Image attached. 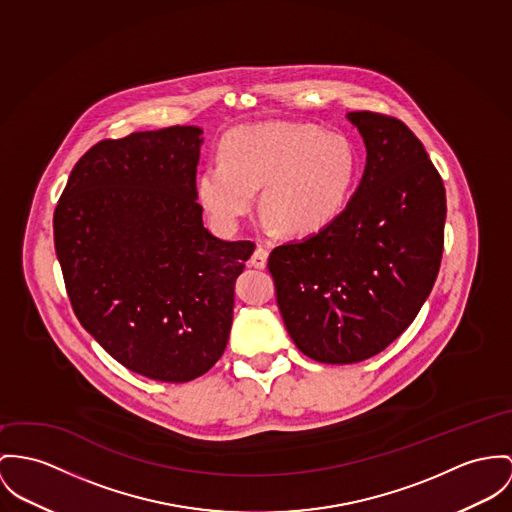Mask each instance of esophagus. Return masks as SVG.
<instances>
[{
	"label": "esophagus",
	"mask_w": 512,
	"mask_h": 512,
	"mask_svg": "<svg viewBox=\"0 0 512 512\" xmlns=\"http://www.w3.org/2000/svg\"><path fill=\"white\" fill-rule=\"evenodd\" d=\"M267 259H269V251L265 247H257L249 259V265L255 269H265L267 267Z\"/></svg>",
	"instance_id": "obj_1"
}]
</instances>
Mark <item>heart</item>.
<instances>
[{
  "label": "heart",
  "instance_id": "1",
  "mask_svg": "<svg viewBox=\"0 0 512 512\" xmlns=\"http://www.w3.org/2000/svg\"><path fill=\"white\" fill-rule=\"evenodd\" d=\"M358 175V152L341 132L317 124L259 122L228 130L218 159L198 173L197 193L220 230H236L255 202L267 226L314 236L345 208Z\"/></svg>",
  "mask_w": 512,
  "mask_h": 512
}]
</instances>
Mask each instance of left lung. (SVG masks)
I'll return each mask as SVG.
<instances>
[{
	"label": "left lung",
	"instance_id": "8db88e82",
	"mask_svg": "<svg viewBox=\"0 0 512 512\" xmlns=\"http://www.w3.org/2000/svg\"><path fill=\"white\" fill-rule=\"evenodd\" d=\"M366 169L321 232L269 255L276 302L296 347L323 364L382 353L433 290L444 251L446 191L421 140L399 120L354 111Z\"/></svg>",
	"mask_w": 512,
	"mask_h": 512
}]
</instances>
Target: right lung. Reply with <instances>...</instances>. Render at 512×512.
I'll return each instance as SVG.
<instances>
[{
    "instance_id": "right-lung-1",
    "label": "right lung",
    "mask_w": 512,
    "mask_h": 512,
    "mask_svg": "<svg viewBox=\"0 0 512 512\" xmlns=\"http://www.w3.org/2000/svg\"><path fill=\"white\" fill-rule=\"evenodd\" d=\"M200 134L169 126L97 142L54 210L79 323L122 366L159 382H191L220 360L237 276L255 249L202 226Z\"/></svg>"
}]
</instances>
